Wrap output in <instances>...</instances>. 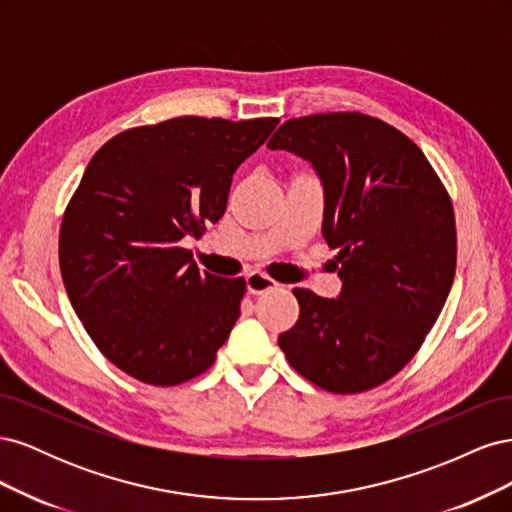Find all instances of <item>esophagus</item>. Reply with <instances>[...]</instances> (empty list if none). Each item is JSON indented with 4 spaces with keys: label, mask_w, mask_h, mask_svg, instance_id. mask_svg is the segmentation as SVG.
Returning <instances> with one entry per match:
<instances>
[{
    "label": "esophagus",
    "mask_w": 512,
    "mask_h": 512,
    "mask_svg": "<svg viewBox=\"0 0 512 512\" xmlns=\"http://www.w3.org/2000/svg\"><path fill=\"white\" fill-rule=\"evenodd\" d=\"M245 286H247V292H250V294H262V292H269V290L277 288V282H273L271 277L265 275V273L254 271V273H247Z\"/></svg>",
    "instance_id": "1"
}]
</instances>
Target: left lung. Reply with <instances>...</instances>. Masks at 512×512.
I'll return each instance as SVG.
<instances>
[{
	"label": "left lung",
	"instance_id": "1",
	"mask_svg": "<svg viewBox=\"0 0 512 512\" xmlns=\"http://www.w3.org/2000/svg\"><path fill=\"white\" fill-rule=\"evenodd\" d=\"M269 149L312 164L322 237L342 262V292L294 288L301 314L277 344L303 378L361 393L393 378L436 324L457 265L451 198L406 134L361 113L290 119Z\"/></svg>",
	"mask_w": 512,
	"mask_h": 512
}]
</instances>
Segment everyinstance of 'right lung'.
Returning a JSON list of instances; mask_svg holds the SVG:
<instances>
[{
  "mask_svg": "<svg viewBox=\"0 0 512 512\" xmlns=\"http://www.w3.org/2000/svg\"><path fill=\"white\" fill-rule=\"evenodd\" d=\"M277 123L177 117L117 134L87 164L59 269L89 337L132 378L192 380L235 327L243 277L200 273L181 241L222 218L232 175Z\"/></svg>",
  "mask_w": 512,
  "mask_h": 512,
  "instance_id": "add662e5",
  "label": "right lung"
}]
</instances>
